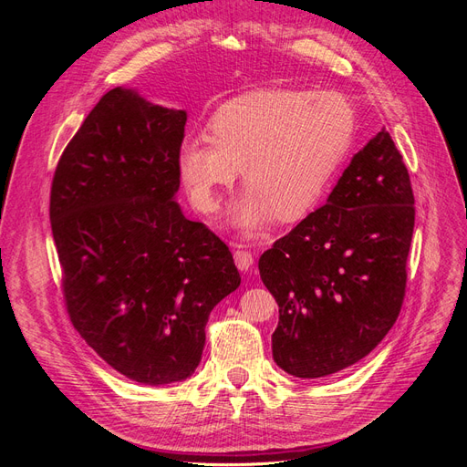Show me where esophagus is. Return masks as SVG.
<instances>
[{
    "instance_id": "1",
    "label": "esophagus",
    "mask_w": 467,
    "mask_h": 467,
    "mask_svg": "<svg viewBox=\"0 0 467 467\" xmlns=\"http://www.w3.org/2000/svg\"><path fill=\"white\" fill-rule=\"evenodd\" d=\"M234 259H235V265H237L239 271H244V273L251 271V266H253V255H251V251L237 249V251L234 253Z\"/></svg>"
}]
</instances>
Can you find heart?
Returning a JSON list of instances; mask_svg holds the SVG:
<instances>
[{
    "mask_svg": "<svg viewBox=\"0 0 467 467\" xmlns=\"http://www.w3.org/2000/svg\"><path fill=\"white\" fill-rule=\"evenodd\" d=\"M357 112L338 91L261 89L223 103L208 122V138L182 140L177 167L191 202L214 214L242 169L247 189L230 222L245 235L276 216L304 218L350 151Z\"/></svg>",
    "mask_w": 467,
    "mask_h": 467,
    "instance_id": "obj_1",
    "label": "heart"
}]
</instances>
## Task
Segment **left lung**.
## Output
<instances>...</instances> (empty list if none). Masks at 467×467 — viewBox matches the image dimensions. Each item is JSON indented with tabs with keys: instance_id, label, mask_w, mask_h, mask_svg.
<instances>
[{
	"instance_id": "left-lung-1",
	"label": "left lung",
	"mask_w": 467,
	"mask_h": 467,
	"mask_svg": "<svg viewBox=\"0 0 467 467\" xmlns=\"http://www.w3.org/2000/svg\"><path fill=\"white\" fill-rule=\"evenodd\" d=\"M415 199L401 153L378 132L327 202L259 259L278 304L273 358L296 378L362 360L393 327L405 296Z\"/></svg>"
}]
</instances>
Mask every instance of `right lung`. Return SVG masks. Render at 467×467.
Segmentation results:
<instances>
[{"mask_svg":"<svg viewBox=\"0 0 467 467\" xmlns=\"http://www.w3.org/2000/svg\"><path fill=\"white\" fill-rule=\"evenodd\" d=\"M185 122V110L110 89L66 146L50 191L69 319L146 386L192 376L210 312L242 285L228 245L175 201Z\"/></svg>","mask_w":467,"mask_h":467,"instance_id":"right-lung-1","label":"right lung"}]
</instances>
